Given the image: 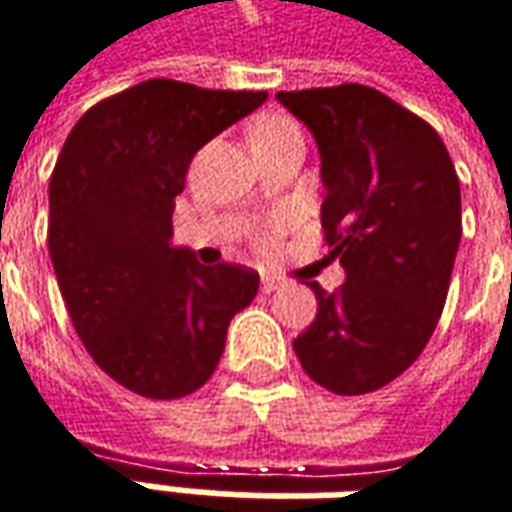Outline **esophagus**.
<instances>
[{
	"instance_id": "obj_1",
	"label": "esophagus",
	"mask_w": 512,
	"mask_h": 512,
	"mask_svg": "<svg viewBox=\"0 0 512 512\" xmlns=\"http://www.w3.org/2000/svg\"><path fill=\"white\" fill-rule=\"evenodd\" d=\"M283 286H286V277H280V274H272V272L260 274V289L266 291V294L283 289Z\"/></svg>"
}]
</instances>
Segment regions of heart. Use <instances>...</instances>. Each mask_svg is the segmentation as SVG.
Returning a JSON list of instances; mask_svg holds the SVG:
<instances>
[{
	"label": "heart",
	"instance_id": "b5f03b06",
	"mask_svg": "<svg viewBox=\"0 0 512 512\" xmlns=\"http://www.w3.org/2000/svg\"><path fill=\"white\" fill-rule=\"evenodd\" d=\"M289 133H300V127L286 118V115H269V118H260L255 127H252V133L249 138L257 141V138H277V135H289Z\"/></svg>",
	"mask_w": 512,
	"mask_h": 512
}]
</instances>
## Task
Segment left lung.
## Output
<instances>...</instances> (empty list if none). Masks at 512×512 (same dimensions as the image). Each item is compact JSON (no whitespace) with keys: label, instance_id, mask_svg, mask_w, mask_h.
Segmentation results:
<instances>
[{"label":"left lung","instance_id":"8db88e82","mask_svg":"<svg viewBox=\"0 0 512 512\" xmlns=\"http://www.w3.org/2000/svg\"><path fill=\"white\" fill-rule=\"evenodd\" d=\"M314 135L320 221L345 283H309L317 317L294 354L317 385L357 397L411 368L445 309L462 240L459 178L439 133L365 84L277 93Z\"/></svg>","mask_w":512,"mask_h":512}]
</instances>
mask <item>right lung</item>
<instances>
[{
  "mask_svg": "<svg viewBox=\"0 0 512 512\" xmlns=\"http://www.w3.org/2000/svg\"><path fill=\"white\" fill-rule=\"evenodd\" d=\"M266 98L141 81L90 107L59 152L47 223L56 280L90 357L133 394L198 391L232 317L255 300L257 272L172 246V209L192 155Z\"/></svg>",
  "mask_w": 512,
  "mask_h": 512,
  "instance_id": "1",
  "label": "right lung"
}]
</instances>
